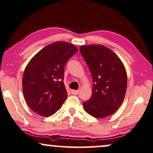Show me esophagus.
Returning <instances> with one entry per match:
<instances>
[{"label":"esophagus","mask_w":153,"mask_h":153,"mask_svg":"<svg viewBox=\"0 0 153 153\" xmlns=\"http://www.w3.org/2000/svg\"><path fill=\"white\" fill-rule=\"evenodd\" d=\"M79 92V90H72L71 91V93L73 95H77Z\"/></svg>","instance_id":"obj_1"}]
</instances>
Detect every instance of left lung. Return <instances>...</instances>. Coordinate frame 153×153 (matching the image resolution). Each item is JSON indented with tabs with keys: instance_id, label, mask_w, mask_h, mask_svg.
<instances>
[{
	"instance_id": "8db88e82",
	"label": "left lung",
	"mask_w": 153,
	"mask_h": 153,
	"mask_svg": "<svg viewBox=\"0 0 153 153\" xmlns=\"http://www.w3.org/2000/svg\"><path fill=\"white\" fill-rule=\"evenodd\" d=\"M93 80L92 95L83 102L85 111L96 118L114 114L123 103L127 87L125 67L116 53L101 44L80 47Z\"/></svg>"
}]
</instances>
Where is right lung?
I'll return each instance as SVG.
<instances>
[{
  "mask_svg": "<svg viewBox=\"0 0 153 153\" xmlns=\"http://www.w3.org/2000/svg\"><path fill=\"white\" fill-rule=\"evenodd\" d=\"M78 51L74 44L55 42L39 51L26 66L22 76V91L29 107L42 116H51L66 100L63 80L64 67Z\"/></svg>",
  "mask_w": 153,
  "mask_h": 153,
  "instance_id": "1",
  "label": "right lung"
}]
</instances>
